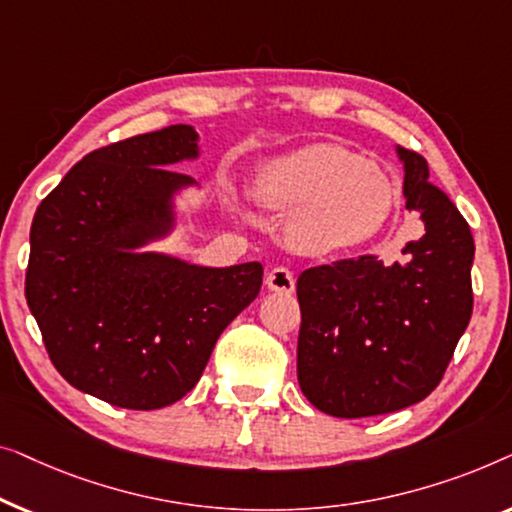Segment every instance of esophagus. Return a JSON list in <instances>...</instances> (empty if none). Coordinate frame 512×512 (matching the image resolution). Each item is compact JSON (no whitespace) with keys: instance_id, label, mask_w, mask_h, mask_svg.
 I'll list each match as a JSON object with an SVG mask.
<instances>
[{"instance_id":"esophagus-1","label":"esophagus","mask_w":512,"mask_h":512,"mask_svg":"<svg viewBox=\"0 0 512 512\" xmlns=\"http://www.w3.org/2000/svg\"><path fill=\"white\" fill-rule=\"evenodd\" d=\"M266 287L271 292H280V294H292L294 292V273L285 266H276L266 273Z\"/></svg>"}]
</instances>
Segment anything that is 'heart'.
<instances>
[{
  "label": "heart",
  "mask_w": 512,
  "mask_h": 512,
  "mask_svg": "<svg viewBox=\"0 0 512 512\" xmlns=\"http://www.w3.org/2000/svg\"><path fill=\"white\" fill-rule=\"evenodd\" d=\"M257 197L269 208L294 211L290 239L308 255L364 246L394 211L390 178L362 155L327 143L269 164L257 178Z\"/></svg>",
  "instance_id": "1"
}]
</instances>
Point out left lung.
<instances>
[{
    "mask_svg": "<svg viewBox=\"0 0 512 512\" xmlns=\"http://www.w3.org/2000/svg\"><path fill=\"white\" fill-rule=\"evenodd\" d=\"M406 208L424 234L401 262L373 255L306 269L297 280V378L322 413L371 417L436 390L473 311L471 229L427 160L397 146Z\"/></svg>",
    "mask_w": 512,
    "mask_h": 512,
    "instance_id": "obj_1",
    "label": "left lung"
}]
</instances>
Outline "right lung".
Here are the masks:
<instances>
[{
	"mask_svg": "<svg viewBox=\"0 0 512 512\" xmlns=\"http://www.w3.org/2000/svg\"><path fill=\"white\" fill-rule=\"evenodd\" d=\"M199 157V134L171 125L85 155L32 220L27 306L50 362L111 406L183 399L222 331L262 287V264L199 266L146 250L176 227V194L197 187L171 167Z\"/></svg>",
	"mask_w": 512,
	"mask_h": 512,
	"instance_id": "right-lung-1",
	"label": "right lung"
}]
</instances>
